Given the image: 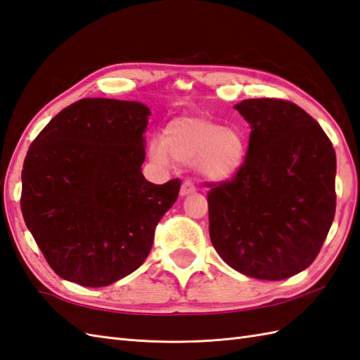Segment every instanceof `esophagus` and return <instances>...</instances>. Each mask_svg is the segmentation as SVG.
I'll return each mask as SVG.
<instances>
[{
    "mask_svg": "<svg viewBox=\"0 0 360 360\" xmlns=\"http://www.w3.org/2000/svg\"><path fill=\"white\" fill-rule=\"evenodd\" d=\"M193 193H195L194 183L189 181V180L183 181V183H181V188H180V195H181V197H186V195L193 194Z\"/></svg>",
    "mask_w": 360,
    "mask_h": 360,
    "instance_id": "1",
    "label": "esophagus"
}]
</instances>
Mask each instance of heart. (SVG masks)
I'll use <instances>...</instances> for the list:
<instances>
[{
  "mask_svg": "<svg viewBox=\"0 0 360 360\" xmlns=\"http://www.w3.org/2000/svg\"><path fill=\"white\" fill-rule=\"evenodd\" d=\"M248 143L237 126H223L205 117H179L167 123L150 146V157L160 165L171 160L193 165L198 177L206 181H225L242 169Z\"/></svg>",
  "mask_w": 360,
  "mask_h": 360,
  "instance_id": "1",
  "label": "heart"
}]
</instances>
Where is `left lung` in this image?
I'll return each instance as SVG.
<instances>
[{"instance_id":"1","label":"left lung","mask_w":360,"mask_h":360,"mask_svg":"<svg viewBox=\"0 0 360 360\" xmlns=\"http://www.w3.org/2000/svg\"><path fill=\"white\" fill-rule=\"evenodd\" d=\"M251 126L242 169L207 183L211 242L231 268L283 281L317 257L336 212V153L316 120L291 101L243 100Z\"/></svg>"}]
</instances>
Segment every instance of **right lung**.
<instances>
[{
    "label": "right lung",
    "instance_id": "right-lung-1",
    "mask_svg": "<svg viewBox=\"0 0 360 360\" xmlns=\"http://www.w3.org/2000/svg\"><path fill=\"white\" fill-rule=\"evenodd\" d=\"M150 110L139 101L83 98L55 115L24 158L21 211L65 281L108 286L134 273L175 203L180 180L141 174Z\"/></svg>",
    "mask_w": 360,
    "mask_h": 360
}]
</instances>
